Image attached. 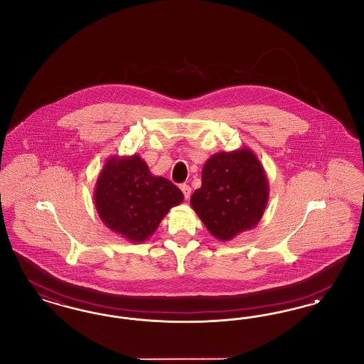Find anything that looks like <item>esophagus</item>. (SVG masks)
Masks as SVG:
<instances>
[{
    "mask_svg": "<svg viewBox=\"0 0 364 364\" xmlns=\"http://www.w3.org/2000/svg\"><path fill=\"white\" fill-rule=\"evenodd\" d=\"M180 190L183 191V193H184V198H186V199H190V196H191L190 186H187V184H181V186H180Z\"/></svg>",
    "mask_w": 364,
    "mask_h": 364,
    "instance_id": "1",
    "label": "esophagus"
}]
</instances>
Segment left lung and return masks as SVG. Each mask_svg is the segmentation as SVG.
Segmentation results:
<instances>
[{"mask_svg":"<svg viewBox=\"0 0 364 364\" xmlns=\"http://www.w3.org/2000/svg\"><path fill=\"white\" fill-rule=\"evenodd\" d=\"M267 200L266 172L254 151L242 147L208 158L191 206L217 240L228 242L257 226Z\"/></svg>","mask_w":364,"mask_h":364,"instance_id":"left-lung-1","label":"left lung"}]
</instances>
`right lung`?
I'll use <instances>...</instances> for the list:
<instances>
[{
	"mask_svg": "<svg viewBox=\"0 0 364 364\" xmlns=\"http://www.w3.org/2000/svg\"><path fill=\"white\" fill-rule=\"evenodd\" d=\"M183 199V192L168 178L153 176L138 154L110 156L94 190L102 223L132 242H146Z\"/></svg>",
	"mask_w": 364,
	"mask_h": 364,
	"instance_id": "add662e5",
	"label": "right lung"
}]
</instances>
